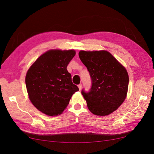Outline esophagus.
I'll list each match as a JSON object with an SVG mask.
<instances>
[{
    "mask_svg": "<svg viewBox=\"0 0 154 154\" xmlns=\"http://www.w3.org/2000/svg\"><path fill=\"white\" fill-rule=\"evenodd\" d=\"M78 87H79V91H81V88H82V85H81V84H79V85H78Z\"/></svg>",
    "mask_w": 154,
    "mask_h": 154,
    "instance_id": "1",
    "label": "esophagus"
}]
</instances>
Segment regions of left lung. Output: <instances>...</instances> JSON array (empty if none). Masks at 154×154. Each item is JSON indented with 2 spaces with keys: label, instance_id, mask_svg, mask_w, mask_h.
Listing matches in <instances>:
<instances>
[{
  "label": "left lung",
  "instance_id": "1",
  "mask_svg": "<svg viewBox=\"0 0 154 154\" xmlns=\"http://www.w3.org/2000/svg\"><path fill=\"white\" fill-rule=\"evenodd\" d=\"M79 56L92 80L90 92H81L88 109L94 115H109L126 98L129 83L126 69L106 50H81Z\"/></svg>",
  "mask_w": 154,
  "mask_h": 154
}]
</instances>
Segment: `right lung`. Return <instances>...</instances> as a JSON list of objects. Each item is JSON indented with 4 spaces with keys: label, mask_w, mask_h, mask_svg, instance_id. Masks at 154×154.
<instances>
[{
    "label": "right lung",
    "mask_w": 154,
    "mask_h": 154,
    "mask_svg": "<svg viewBox=\"0 0 154 154\" xmlns=\"http://www.w3.org/2000/svg\"><path fill=\"white\" fill-rule=\"evenodd\" d=\"M76 54L74 50H50L42 54L26 75L28 98L32 104L48 116L60 115L79 88L67 70Z\"/></svg>",
    "instance_id": "right-lung-1"
}]
</instances>
